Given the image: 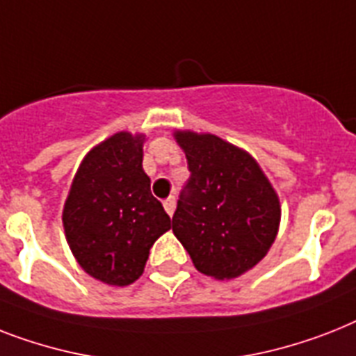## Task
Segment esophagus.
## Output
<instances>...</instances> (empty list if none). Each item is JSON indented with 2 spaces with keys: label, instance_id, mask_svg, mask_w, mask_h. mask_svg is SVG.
Wrapping results in <instances>:
<instances>
[{
  "label": "esophagus",
  "instance_id": "34e87169",
  "mask_svg": "<svg viewBox=\"0 0 356 356\" xmlns=\"http://www.w3.org/2000/svg\"><path fill=\"white\" fill-rule=\"evenodd\" d=\"M164 210H166L170 218H172L173 212H175V197H173V195H170V197L164 201Z\"/></svg>",
  "mask_w": 356,
  "mask_h": 356
}]
</instances>
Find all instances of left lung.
<instances>
[{"mask_svg": "<svg viewBox=\"0 0 356 356\" xmlns=\"http://www.w3.org/2000/svg\"><path fill=\"white\" fill-rule=\"evenodd\" d=\"M190 179L172 230L199 273L232 280L265 258L280 227V199L247 152L210 133L175 131Z\"/></svg>", "mask_w": 356, "mask_h": 356, "instance_id": "left-lung-1", "label": "left lung"}]
</instances>
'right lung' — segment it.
Here are the masks:
<instances>
[{
  "instance_id": "1",
  "label": "right lung",
  "mask_w": 356,
  "mask_h": 356,
  "mask_svg": "<svg viewBox=\"0 0 356 356\" xmlns=\"http://www.w3.org/2000/svg\"><path fill=\"white\" fill-rule=\"evenodd\" d=\"M144 135L115 133L83 157L63 207V230L80 267L124 287L144 273L149 248L170 230L143 170Z\"/></svg>"
}]
</instances>
